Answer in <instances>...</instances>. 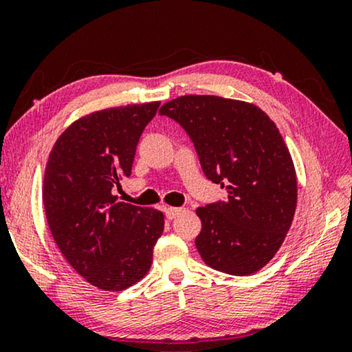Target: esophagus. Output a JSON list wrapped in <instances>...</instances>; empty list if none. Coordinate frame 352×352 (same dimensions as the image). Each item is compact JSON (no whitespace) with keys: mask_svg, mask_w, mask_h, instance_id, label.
I'll use <instances>...</instances> for the list:
<instances>
[{"mask_svg":"<svg viewBox=\"0 0 352 352\" xmlns=\"http://www.w3.org/2000/svg\"><path fill=\"white\" fill-rule=\"evenodd\" d=\"M184 208H176V206H170V208H166V218L168 219H176L177 216H181L184 213Z\"/></svg>","mask_w":352,"mask_h":352,"instance_id":"1","label":"esophagus"}]
</instances>
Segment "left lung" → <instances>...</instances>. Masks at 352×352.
<instances>
[{"instance_id":"8db88e82","label":"left lung","mask_w":352,"mask_h":352,"mask_svg":"<svg viewBox=\"0 0 352 352\" xmlns=\"http://www.w3.org/2000/svg\"><path fill=\"white\" fill-rule=\"evenodd\" d=\"M189 134L201 170L228 199L197 208L195 239L210 267L250 276L274 258L296 210V173L276 123L256 105L218 96H181L162 105Z\"/></svg>"}]
</instances>
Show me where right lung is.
Here are the masks:
<instances>
[{
    "label": "right lung",
    "mask_w": 352,
    "mask_h": 352,
    "mask_svg": "<svg viewBox=\"0 0 352 352\" xmlns=\"http://www.w3.org/2000/svg\"><path fill=\"white\" fill-rule=\"evenodd\" d=\"M160 102L93 112L72 123L47 158L43 204L60 253L91 285L122 292L151 269L163 213L118 201L139 138Z\"/></svg>",
    "instance_id": "add662e5"
}]
</instances>
